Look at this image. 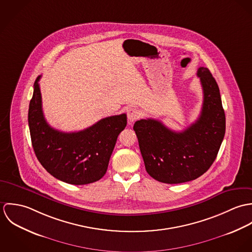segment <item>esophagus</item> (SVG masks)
<instances>
[{
    "instance_id": "34e87169",
    "label": "esophagus",
    "mask_w": 252,
    "mask_h": 252,
    "mask_svg": "<svg viewBox=\"0 0 252 252\" xmlns=\"http://www.w3.org/2000/svg\"><path fill=\"white\" fill-rule=\"evenodd\" d=\"M140 115H141V113L138 108H130L127 109V117L130 122L136 121L140 117Z\"/></svg>"
}]
</instances>
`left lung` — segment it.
I'll return each mask as SVG.
<instances>
[{"instance_id": "1", "label": "left lung", "mask_w": 252, "mask_h": 252, "mask_svg": "<svg viewBox=\"0 0 252 252\" xmlns=\"http://www.w3.org/2000/svg\"><path fill=\"white\" fill-rule=\"evenodd\" d=\"M197 75L204 101L193 124L181 132L151 118L134 124L145 170L160 182L178 184L198 179L211 168L222 144L226 120L218 85L208 68L200 67Z\"/></svg>"}]
</instances>
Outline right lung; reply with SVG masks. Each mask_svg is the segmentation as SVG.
<instances>
[{
  "mask_svg": "<svg viewBox=\"0 0 252 252\" xmlns=\"http://www.w3.org/2000/svg\"><path fill=\"white\" fill-rule=\"evenodd\" d=\"M40 75L34 83L28 122L32 145L42 167L54 178L82 185L101 180L118 135L127 125L125 113L101 119L79 132L58 131L46 122L41 107Z\"/></svg>",
  "mask_w": 252,
  "mask_h": 252,
  "instance_id": "add662e5",
  "label": "right lung"
}]
</instances>
